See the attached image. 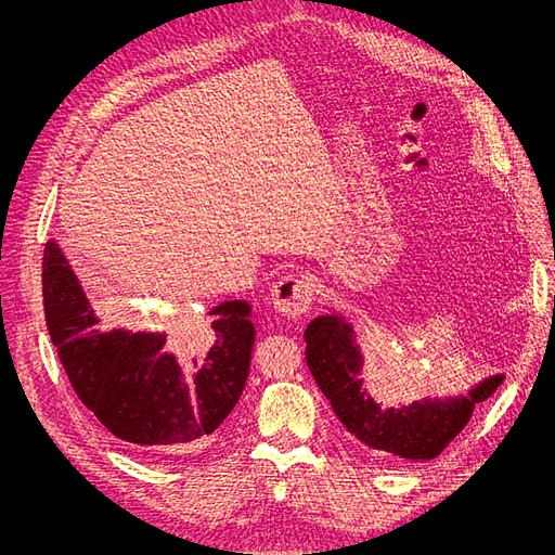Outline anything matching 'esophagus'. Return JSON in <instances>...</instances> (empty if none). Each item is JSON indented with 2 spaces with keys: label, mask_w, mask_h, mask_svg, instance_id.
Listing matches in <instances>:
<instances>
[{
  "label": "esophagus",
  "mask_w": 555,
  "mask_h": 555,
  "mask_svg": "<svg viewBox=\"0 0 555 555\" xmlns=\"http://www.w3.org/2000/svg\"><path fill=\"white\" fill-rule=\"evenodd\" d=\"M317 285L312 276L306 274H287L272 287V301L279 308V312L287 317H301L312 308Z\"/></svg>",
  "instance_id": "esophagus-1"
}]
</instances>
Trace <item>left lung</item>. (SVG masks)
Listing matches in <instances>:
<instances>
[{
    "label": "left lung",
    "instance_id": "1",
    "mask_svg": "<svg viewBox=\"0 0 555 555\" xmlns=\"http://www.w3.org/2000/svg\"><path fill=\"white\" fill-rule=\"evenodd\" d=\"M306 360L333 412L360 443L393 463H418L439 456L468 425L475 404L490 398L504 375H490L468 396L418 400L402 406H380L369 393L364 351L351 324L322 314L306 328Z\"/></svg>",
    "mask_w": 555,
    "mask_h": 555
}]
</instances>
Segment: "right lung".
<instances>
[{
	"label": "right lung",
	"instance_id": "right-lung-1",
	"mask_svg": "<svg viewBox=\"0 0 555 555\" xmlns=\"http://www.w3.org/2000/svg\"><path fill=\"white\" fill-rule=\"evenodd\" d=\"M51 341L87 410L139 452L182 454L207 443L236 406L249 373L247 301H224L204 322L166 333L107 331L53 241L42 258Z\"/></svg>",
	"mask_w": 555,
	"mask_h": 555
}]
</instances>
